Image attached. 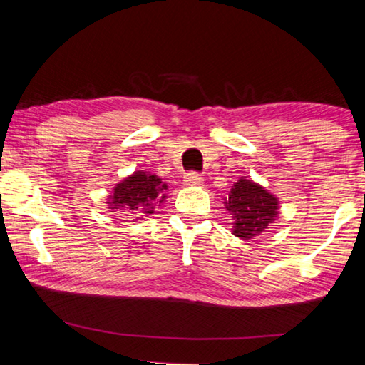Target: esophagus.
I'll list each match as a JSON object with an SVG mask.
<instances>
[{"mask_svg": "<svg viewBox=\"0 0 365 365\" xmlns=\"http://www.w3.org/2000/svg\"><path fill=\"white\" fill-rule=\"evenodd\" d=\"M205 182V178H202L200 174H196V172H190L183 177V183L188 185V187H200Z\"/></svg>", "mask_w": 365, "mask_h": 365, "instance_id": "1", "label": "esophagus"}]
</instances>
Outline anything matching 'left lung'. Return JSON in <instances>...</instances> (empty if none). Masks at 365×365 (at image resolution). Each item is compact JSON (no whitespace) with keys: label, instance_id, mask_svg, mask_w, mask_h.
Here are the masks:
<instances>
[{"label":"left lung","instance_id":"left-lung-1","mask_svg":"<svg viewBox=\"0 0 365 365\" xmlns=\"http://www.w3.org/2000/svg\"><path fill=\"white\" fill-rule=\"evenodd\" d=\"M225 209L233 219L235 237L251 240L274 224L279 214V200L259 183L240 177L228 193Z\"/></svg>","mask_w":365,"mask_h":365}]
</instances>
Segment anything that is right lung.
<instances>
[{
    "mask_svg": "<svg viewBox=\"0 0 365 365\" xmlns=\"http://www.w3.org/2000/svg\"><path fill=\"white\" fill-rule=\"evenodd\" d=\"M165 190L168 183H164L163 178L151 172L137 170L115 185L108 205L109 209H114L113 212L122 209L123 214L141 219L146 214H153L158 206L163 205Z\"/></svg>",
    "mask_w": 365,
    "mask_h": 365,
    "instance_id": "add662e5",
    "label": "right lung"
}]
</instances>
